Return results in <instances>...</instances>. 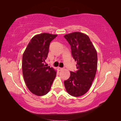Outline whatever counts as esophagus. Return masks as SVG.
I'll use <instances>...</instances> for the list:
<instances>
[{
    "instance_id": "obj_1",
    "label": "esophagus",
    "mask_w": 121,
    "mask_h": 121,
    "mask_svg": "<svg viewBox=\"0 0 121 121\" xmlns=\"http://www.w3.org/2000/svg\"><path fill=\"white\" fill-rule=\"evenodd\" d=\"M58 70H59V71H61V70H62L63 69V68H60V67H58Z\"/></svg>"
}]
</instances>
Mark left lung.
I'll return each mask as SVG.
<instances>
[{
	"label": "left lung",
	"instance_id": "8db88e82",
	"mask_svg": "<svg viewBox=\"0 0 121 121\" xmlns=\"http://www.w3.org/2000/svg\"><path fill=\"white\" fill-rule=\"evenodd\" d=\"M71 46L73 58L77 61L75 72H70V76L64 84L70 95L79 97L88 91L96 75L97 53L87 35L74 32L64 36Z\"/></svg>",
	"mask_w": 121,
	"mask_h": 121
}]
</instances>
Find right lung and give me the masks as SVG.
<instances>
[{
    "label": "right lung",
    "instance_id": "1",
    "mask_svg": "<svg viewBox=\"0 0 121 121\" xmlns=\"http://www.w3.org/2000/svg\"><path fill=\"white\" fill-rule=\"evenodd\" d=\"M57 36L42 33L33 37L22 56V73L27 88L37 96H43L49 91L56 71L44 65L50 42Z\"/></svg>",
    "mask_w": 121,
    "mask_h": 121
}]
</instances>
